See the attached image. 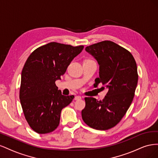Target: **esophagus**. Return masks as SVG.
<instances>
[{
	"mask_svg": "<svg viewBox=\"0 0 158 158\" xmlns=\"http://www.w3.org/2000/svg\"><path fill=\"white\" fill-rule=\"evenodd\" d=\"M81 98H82V97L80 96V95H77V96H75L74 99H75V100H78V99H80Z\"/></svg>",
	"mask_w": 158,
	"mask_h": 158,
	"instance_id": "obj_1",
	"label": "esophagus"
}]
</instances>
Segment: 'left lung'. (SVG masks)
<instances>
[{
    "label": "left lung",
    "mask_w": 158,
    "mask_h": 158,
    "mask_svg": "<svg viewBox=\"0 0 158 158\" xmlns=\"http://www.w3.org/2000/svg\"><path fill=\"white\" fill-rule=\"evenodd\" d=\"M85 50L99 65V77L94 85L102 83L109 90L102 101L85 98L82 117L91 128L108 130L121 121L135 96L138 79L136 61L128 50L111 41L99 42Z\"/></svg>",
    "instance_id": "left-lung-1"
}]
</instances>
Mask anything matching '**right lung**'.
I'll return each instance as SVG.
<instances>
[{"label":"right lung","mask_w":158,"mask_h":158,"mask_svg":"<svg viewBox=\"0 0 158 158\" xmlns=\"http://www.w3.org/2000/svg\"><path fill=\"white\" fill-rule=\"evenodd\" d=\"M83 45L51 42L38 47L28 57L22 71L20 99L30 127L39 134L54 131L60 123L62 109L74 98L62 95L55 81L60 80Z\"/></svg>","instance_id":"right-lung-1"}]
</instances>
